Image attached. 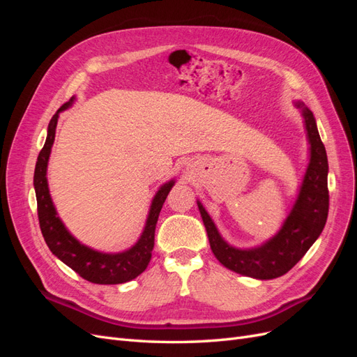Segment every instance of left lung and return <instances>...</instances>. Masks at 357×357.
<instances>
[{"label": "left lung", "mask_w": 357, "mask_h": 357, "mask_svg": "<svg viewBox=\"0 0 357 357\" xmlns=\"http://www.w3.org/2000/svg\"><path fill=\"white\" fill-rule=\"evenodd\" d=\"M304 116L310 143V164L298 199L287 219L271 240L255 248H235L226 243L214 222L198 201V208L207 229L210 247L218 261L232 271L259 280L284 275L294 268L319 238L329 211L328 156L316 119L302 102H296Z\"/></svg>", "instance_id": "left-lung-1"}]
</instances>
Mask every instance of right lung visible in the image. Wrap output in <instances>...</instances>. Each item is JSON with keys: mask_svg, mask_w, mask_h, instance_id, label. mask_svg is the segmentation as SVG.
I'll use <instances>...</instances> for the list:
<instances>
[{"mask_svg": "<svg viewBox=\"0 0 357 357\" xmlns=\"http://www.w3.org/2000/svg\"><path fill=\"white\" fill-rule=\"evenodd\" d=\"M74 98L63 104L61 109L53 114L47 128V138L37 158L34 171V188L37 197V211L40 229L50 252L58 259L68 265L73 271L77 273L84 280L96 284H119L131 282L147 268L152 250L155 245V229L162 205H164L171 188L174 186V180H169L164 186H160L150 205L149 218L144 231L139 240L129 250L122 253H102L96 252L88 245H83L67 231L66 226L58 218L55 205L52 202L49 185H47V162L50 150L55 142L56 123L59 113L67 110L73 104Z\"/></svg>", "mask_w": 357, "mask_h": 357, "instance_id": "1", "label": "right lung"}]
</instances>
